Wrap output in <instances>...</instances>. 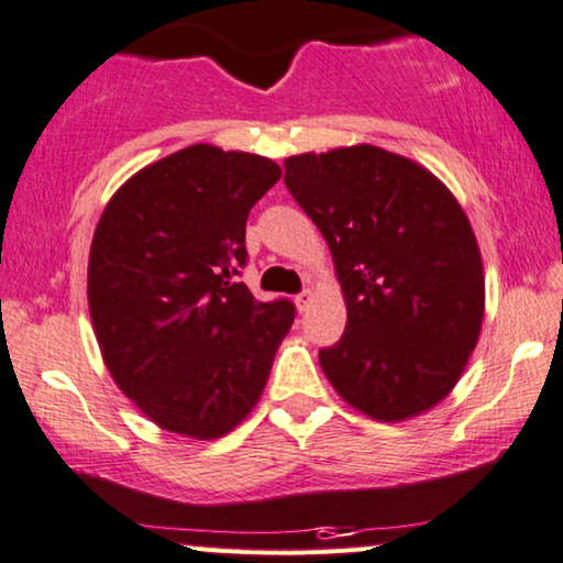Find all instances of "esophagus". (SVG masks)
<instances>
[{"mask_svg": "<svg viewBox=\"0 0 563 563\" xmlns=\"http://www.w3.org/2000/svg\"><path fill=\"white\" fill-rule=\"evenodd\" d=\"M311 301H313V294H311V290H303V294H298L296 298H294V303H296V309L298 311H306V309H309V306H311Z\"/></svg>", "mask_w": 563, "mask_h": 563, "instance_id": "obj_1", "label": "esophagus"}]
</instances>
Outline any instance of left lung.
I'll return each instance as SVG.
<instances>
[{"instance_id": "left-lung-1", "label": "left lung", "mask_w": 563, "mask_h": 563, "mask_svg": "<svg viewBox=\"0 0 563 563\" xmlns=\"http://www.w3.org/2000/svg\"><path fill=\"white\" fill-rule=\"evenodd\" d=\"M286 185L332 252L347 327L319 363L378 422L438 407L484 321V265L455 195L430 169L357 144L286 159Z\"/></svg>"}]
</instances>
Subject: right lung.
Here are the masks:
<instances>
[{"instance_id":"add662e5","label":"right lung","mask_w":563,"mask_h":563,"mask_svg":"<svg viewBox=\"0 0 563 563\" xmlns=\"http://www.w3.org/2000/svg\"><path fill=\"white\" fill-rule=\"evenodd\" d=\"M273 159L192 144L139 169L97 221L87 301L120 391L162 430L216 440L257 407L294 303L236 283Z\"/></svg>"}]
</instances>
